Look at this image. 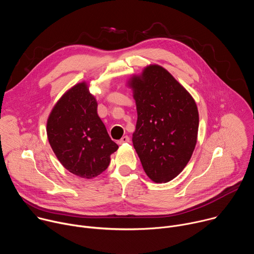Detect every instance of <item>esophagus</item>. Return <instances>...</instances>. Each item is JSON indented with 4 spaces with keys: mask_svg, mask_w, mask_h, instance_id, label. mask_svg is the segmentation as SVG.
<instances>
[{
    "mask_svg": "<svg viewBox=\"0 0 254 254\" xmlns=\"http://www.w3.org/2000/svg\"><path fill=\"white\" fill-rule=\"evenodd\" d=\"M126 142H129V137H128V135H125V136H123V137L119 140V143H120V144H123V143H126Z\"/></svg>",
    "mask_w": 254,
    "mask_h": 254,
    "instance_id": "34e87169",
    "label": "esophagus"
}]
</instances>
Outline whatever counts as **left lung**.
I'll return each mask as SVG.
<instances>
[{
    "instance_id": "left-lung-1",
    "label": "left lung",
    "mask_w": 254,
    "mask_h": 254,
    "mask_svg": "<svg viewBox=\"0 0 254 254\" xmlns=\"http://www.w3.org/2000/svg\"><path fill=\"white\" fill-rule=\"evenodd\" d=\"M137 121L132 143L148 177L167 183L191 159L197 142L199 115L189 92L169 72L150 65L130 81Z\"/></svg>"
}]
</instances>
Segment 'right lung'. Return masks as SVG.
I'll use <instances>...</instances> for the list:
<instances>
[{
  "label": "right lung",
  "instance_id": "obj_1",
  "mask_svg": "<svg viewBox=\"0 0 254 254\" xmlns=\"http://www.w3.org/2000/svg\"><path fill=\"white\" fill-rule=\"evenodd\" d=\"M50 146L70 173L91 179L105 171L118 149L97 115V102L82 82L56 103L47 122Z\"/></svg>",
  "mask_w": 254,
  "mask_h": 254
}]
</instances>
